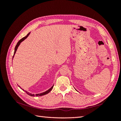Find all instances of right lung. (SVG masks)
<instances>
[{
    "instance_id": "add662e5",
    "label": "right lung",
    "mask_w": 121,
    "mask_h": 121,
    "mask_svg": "<svg viewBox=\"0 0 121 121\" xmlns=\"http://www.w3.org/2000/svg\"><path fill=\"white\" fill-rule=\"evenodd\" d=\"M30 32L29 33H28L27 34V35L25 37H23V38H22V39H20L19 42H17V45L15 46V49H14V55H13V57H12V59H13V57H14V55H15V52H16V51H17V48H18V47H19V45H20V43H21L22 42H23V41L24 40H25V39H26V38L29 36V35H30ZM20 87V86H19ZM53 85L51 87V88H50V89H49L48 91H46L45 92H42V93H40V94H36V95H34V94H30V92H27V91H24V89H22V90L23 91H25V92H26V94H27L28 95H30V96H43V95H46V94H48L49 92L51 90H52V89L53 88ZM20 88H21V87H20Z\"/></svg>"
}]
</instances>
